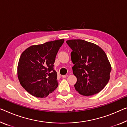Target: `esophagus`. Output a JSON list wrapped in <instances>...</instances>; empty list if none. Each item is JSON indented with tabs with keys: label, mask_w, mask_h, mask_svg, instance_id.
Wrapping results in <instances>:
<instances>
[{
	"label": "esophagus",
	"mask_w": 127,
	"mask_h": 127,
	"mask_svg": "<svg viewBox=\"0 0 127 127\" xmlns=\"http://www.w3.org/2000/svg\"><path fill=\"white\" fill-rule=\"evenodd\" d=\"M67 75H62V77L63 78H66L67 77Z\"/></svg>",
	"instance_id": "34e87169"
}]
</instances>
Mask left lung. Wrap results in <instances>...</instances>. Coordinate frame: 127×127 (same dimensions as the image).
<instances>
[{"mask_svg":"<svg viewBox=\"0 0 127 127\" xmlns=\"http://www.w3.org/2000/svg\"><path fill=\"white\" fill-rule=\"evenodd\" d=\"M66 43L72 49L71 58L74 64L72 68L77 79L76 91L84 96L100 92L108 82L111 71L104 50L96 44L80 39L67 40Z\"/></svg>","mask_w":127,"mask_h":127,"instance_id":"left-lung-1","label":"left lung"}]
</instances>
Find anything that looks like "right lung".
<instances>
[{"label": "right lung", "instance_id": "1", "mask_svg": "<svg viewBox=\"0 0 127 127\" xmlns=\"http://www.w3.org/2000/svg\"><path fill=\"white\" fill-rule=\"evenodd\" d=\"M64 39L32 45L21 54L17 66V77L27 92L37 97H45L58 85L54 64Z\"/></svg>", "mask_w": 127, "mask_h": 127}]
</instances>
